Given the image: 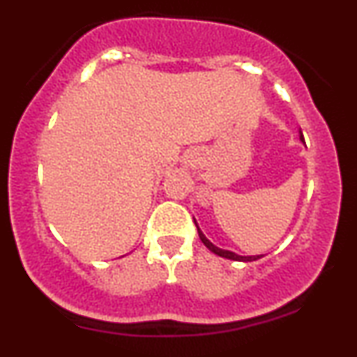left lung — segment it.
<instances>
[{
    "label": "left lung",
    "instance_id": "obj_1",
    "mask_svg": "<svg viewBox=\"0 0 357 357\" xmlns=\"http://www.w3.org/2000/svg\"><path fill=\"white\" fill-rule=\"evenodd\" d=\"M301 141L304 142V136H302V132H301ZM195 223H196V221H195ZM196 228H198V225H196ZM198 235H199V238H202V241L204 243V247L210 250V252H213V253H215V255H218V257L228 258V260H235V261H253V260H258V258L264 257V255H247V257H243V255H238V253H235V252H230V250L218 248V247H216V245H213L211 241L208 240L206 236L203 235V231L199 230V228H198Z\"/></svg>",
    "mask_w": 357,
    "mask_h": 357
}]
</instances>
